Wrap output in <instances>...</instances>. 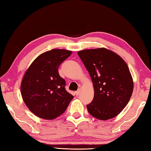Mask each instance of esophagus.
I'll return each mask as SVG.
<instances>
[{"mask_svg": "<svg viewBox=\"0 0 151 151\" xmlns=\"http://www.w3.org/2000/svg\"><path fill=\"white\" fill-rule=\"evenodd\" d=\"M79 93H80V89H78V91H76L75 92V94H76V95H79Z\"/></svg>", "mask_w": 151, "mask_h": 151, "instance_id": "obj_1", "label": "esophagus"}]
</instances>
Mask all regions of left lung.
Returning <instances> with one entry per match:
<instances>
[{
    "label": "left lung",
    "instance_id": "8db88e82",
    "mask_svg": "<svg viewBox=\"0 0 151 151\" xmlns=\"http://www.w3.org/2000/svg\"><path fill=\"white\" fill-rule=\"evenodd\" d=\"M93 84L94 98L87 105L91 115L101 120L117 116L128 103L133 81L126 62L106 48L85 49L78 52Z\"/></svg>",
    "mask_w": 151,
    "mask_h": 151
}]
</instances>
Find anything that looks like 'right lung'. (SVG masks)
Returning a JSON list of instances; mask_svg holds the SVG:
<instances>
[{
	"label": "right lung",
	"instance_id": "1",
	"mask_svg": "<svg viewBox=\"0 0 151 151\" xmlns=\"http://www.w3.org/2000/svg\"><path fill=\"white\" fill-rule=\"evenodd\" d=\"M72 51L52 49L41 54L23 76L20 91L23 101L31 112L45 120L62 114L73 96L65 89V80L58 68Z\"/></svg>",
	"mask_w": 151,
	"mask_h": 151
}]
</instances>
